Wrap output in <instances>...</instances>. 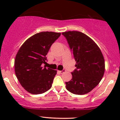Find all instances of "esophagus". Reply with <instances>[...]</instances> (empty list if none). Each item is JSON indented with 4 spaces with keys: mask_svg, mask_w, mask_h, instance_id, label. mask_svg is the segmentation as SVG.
Instances as JSON below:
<instances>
[{
    "mask_svg": "<svg viewBox=\"0 0 120 120\" xmlns=\"http://www.w3.org/2000/svg\"><path fill=\"white\" fill-rule=\"evenodd\" d=\"M59 71V73H61V74H63V73H64L65 71V70L63 69V71Z\"/></svg>",
    "mask_w": 120,
    "mask_h": 120,
    "instance_id": "obj_1",
    "label": "esophagus"
}]
</instances>
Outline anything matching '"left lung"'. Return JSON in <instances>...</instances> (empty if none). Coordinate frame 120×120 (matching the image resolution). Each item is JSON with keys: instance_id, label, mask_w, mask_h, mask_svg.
<instances>
[{"instance_id": "1", "label": "left lung", "mask_w": 120, "mask_h": 120, "mask_svg": "<svg viewBox=\"0 0 120 120\" xmlns=\"http://www.w3.org/2000/svg\"><path fill=\"white\" fill-rule=\"evenodd\" d=\"M62 34L76 61V69L71 72V80L65 82L66 88L74 94H86L102 79L105 71L104 57L94 41L83 33L69 31Z\"/></svg>"}]
</instances>
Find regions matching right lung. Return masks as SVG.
Listing matches in <instances>:
<instances>
[{"label":"right lung","instance_id":"add662e5","mask_svg":"<svg viewBox=\"0 0 120 120\" xmlns=\"http://www.w3.org/2000/svg\"><path fill=\"white\" fill-rule=\"evenodd\" d=\"M60 33L42 31L34 34L19 49L15 60V71L22 86L29 93L41 94L51 89L57 71L42 67L52 44Z\"/></svg>","mask_w":120,"mask_h":120}]
</instances>
